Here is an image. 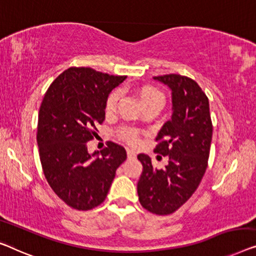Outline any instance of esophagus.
Returning <instances> with one entry per match:
<instances>
[{
  "label": "esophagus",
  "mask_w": 256,
  "mask_h": 256,
  "mask_svg": "<svg viewBox=\"0 0 256 256\" xmlns=\"http://www.w3.org/2000/svg\"><path fill=\"white\" fill-rule=\"evenodd\" d=\"M127 157L128 159H135L136 158V152L132 150H127Z\"/></svg>",
  "instance_id": "34e87169"
}]
</instances>
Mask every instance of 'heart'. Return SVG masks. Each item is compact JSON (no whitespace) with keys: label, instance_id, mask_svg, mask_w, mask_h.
I'll return each instance as SVG.
<instances>
[{"label":"heart","instance_id":"b5f03b06","mask_svg":"<svg viewBox=\"0 0 256 256\" xmlns=\"http://www.w3.org/2000/svg\"><path fill=\"white\" fill-rule=\"evenodd\" d=\"M137 96H138L140 102L143 105L144 108H146V107H150V106L162 107V104H164V96H162V92L158 91L157 88L154 86H150V85H143V86H140L138 90H137ZM119 97L120 94L118 91H114L108 96V98H107L106 104H105V112L107 114L112 113L113 110H116L118 100H119ZM120 136L124 140H127L129 144H132V146H135V144L138 143L140 140L137 132L130 128L122 129L120 132Z\"/></svg>","mask_w":256,"mask_h":256}]
</instances>
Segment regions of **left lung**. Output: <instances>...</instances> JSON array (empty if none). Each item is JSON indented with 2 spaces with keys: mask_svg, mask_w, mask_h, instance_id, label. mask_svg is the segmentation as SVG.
<instances>
[{
  "mask_svg": "<svg viewBox=\"0 0 256 256\" xmlns=\"http://www.w3.org/2000/svg\"><path fill=\"white\" fill-rule=\"evenodd\" d=\"M172 91V116L159 130L154 152L168 156L164 168H154L148 154L137 156L143 171L137 194L144 209L170 214L194 194L204 176L212 138L209 100L190 77L170 74L154 77Z\"/></svg>",
  "mask_w": 256,
  "mask_h": 256,
  "instance_id": "8db88e82",
  "label": "left lung"
}]
</instances>
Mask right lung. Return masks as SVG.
Instances as JSON below:
<instances>
[{
    "mask_svg": "<svg viewBox=\"0 0 256 256\" xmlns=\"http://www.w3.org/2000/svg\"><path fill=\"white\" fill-rule=\"evenodd\" d=\"M126 77L72 66L44 97L36 134L40 162L52 190L74 209L102 204L116 168L127 158L124 148L113 142L92 154L86 146L105 120L108 94Z\"/></svg>",
    "mask_w": 256,
    "mask_h": 256,
    "instance_id": "obj_1",
    "label": "right lung"
}]
</instances>
